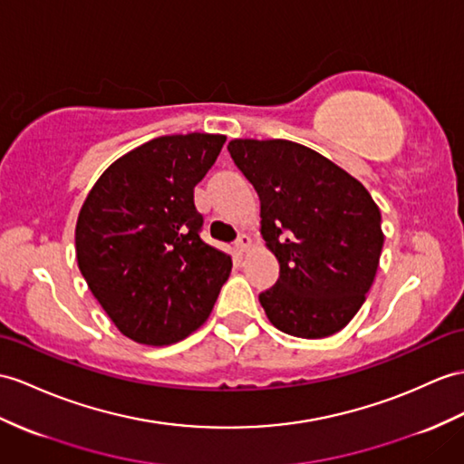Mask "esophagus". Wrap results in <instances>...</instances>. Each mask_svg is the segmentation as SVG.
I'll use <instances>...</instances> for the list:
<instances>
[{"mask_svg": "<svg viewBox=\"0 0 464 464\" xmlns=\"http://www.w3.org/2000/svg\"><path fill=\"white\" fill-rule=\"evenodd\" d=\"M250 247H252V238L247 234H242L240 238L236 240V250H238L240 254H246Z\"/></svg>", "mask_w": 464, "mask_h": 464, "instance_id": "obj_1", "label": "esophagus"}]
</instances>
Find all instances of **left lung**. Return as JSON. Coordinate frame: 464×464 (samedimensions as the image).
Here are the masks:
<instances>
[{
  "label": "left lung",
  "instance_id": "8db88e82",
  "mask_svg": "<svg viewBox=\"0 0 464 464\" xmlns=\"http://www.w3.org/2000/svg\"><path fill=\"white\" fill-rule=\"evenodd\" d=\"M236 167L259 197L262 232L279 279L259 293L269 323L299 338L353 321L376 277L380 208L366 187L321 153L287 140H232Z\"/></svg>",
  "mask_w": 464,
  "mask_h": 464
}]
</instances>
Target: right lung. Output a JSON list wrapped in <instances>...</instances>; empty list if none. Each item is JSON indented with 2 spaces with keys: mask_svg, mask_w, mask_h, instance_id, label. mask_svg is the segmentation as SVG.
I'll list each match as a JSON object with an SVG mask.
<instances>
[{
  "mask_svg": "<svg viewBox=\"0 0 464 464\" xmlns=\"http://www.w3.org/2000/svg\"><path fill=\"white\" fill-rule=\"evenodd\" d=\"M226 141L161 135L100 175L76 220V259L92 295L131 341L165 346L208 319L232 257L200 240L195 187Z\"/></svg>",
  "mask_w": 464,
  "mask_h": 464,
  "instance_id": "right-lung-1",
  "label": "right lung"
}]
</instances>
